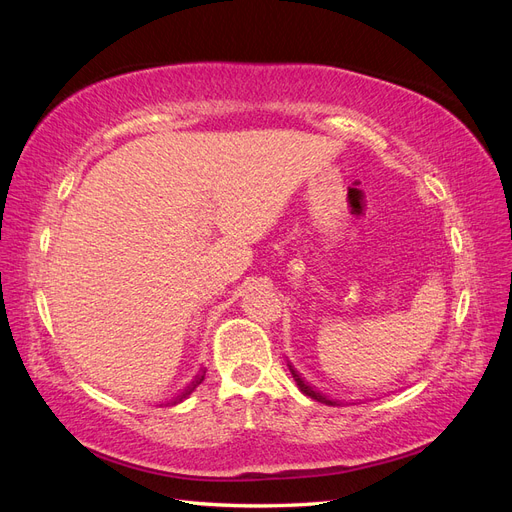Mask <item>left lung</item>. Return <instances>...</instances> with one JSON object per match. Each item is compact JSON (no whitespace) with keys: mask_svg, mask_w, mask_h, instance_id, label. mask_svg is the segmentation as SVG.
<instances>
[{"mask_svg":"<svg viewBox=\"0 0 512 512\" xmlns=\"http://www.w3.org/2000/svg\"><path fill=\"white\" fill-rule=\"evenodd\" d=\"M288 369H290V374H292V378H294V382H297V386H299V391L303 393V395H307V397H312V399H316V401H320V404H327V406H337V401H333V399H329L327 395H322L320 391H316L314 386H309L301 376H299V371L294 369L290 363H288Z\"/></svg>","mask_w":512,"mask_h":512,"instance_id":"8db88e82","label":"left lung"}]
</instances>
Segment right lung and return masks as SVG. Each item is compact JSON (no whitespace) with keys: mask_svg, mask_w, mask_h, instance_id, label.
<instances>
[{"mask_svg":"<svg viewBox=\"0 0 512 512\" xmlns=\"http://www.w3.org/2000/svg\"><path fill=\"white\" fill-rule=\"evenodd\" d=\"M203 380H205V371H203V374H198V376H196V378H194V380H192L188 386H185V389L181 391V395H177V397L173 399V404H179V401H183L185 397L192 395V393H194V389H196V386H198L200 382H203Z\"/></svg>","mask_w":512,"mask_h":512,"instance_id":"right-lung-1","label":"right lung"}]
</instances>
